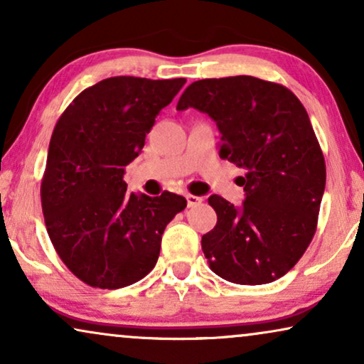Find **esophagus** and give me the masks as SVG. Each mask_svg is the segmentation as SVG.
I'll return each mask as SVG.
<instances>
[{
	"mask_svg": "<svg viewBox=\"0 0 364 364\" xmlns=\"http://www.w3.org/2000/svg\"><path fill=\"white\" fill-rule=\"evenodd\" d=\"M198 203H202V197L192 196V193H187V205L188 207H196Z\"/></svg>",
	"mask_w": 364,
	"mask_h": 364,
	"instance_id": "obj_1",
	"label": "esophagus"
}]
</instances>
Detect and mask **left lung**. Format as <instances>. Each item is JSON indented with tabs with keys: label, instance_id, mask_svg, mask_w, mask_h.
Masks as SVG:
<instances>
[{
	"label": "left lung",
	"instance_id": "obj_1",
	"mask_svg": "<svg viewBox=\"0 0 364 364\" xmlns=\"http://www.w3.org/2000/svg\"><path fill=\"white\" fill-rule=\"evenodd\" d=\"M205 112L220 131V157L247 171L242 207L208 203L217 225L202 237L208 267L223 280L263 285L290 272L310 245L326 166L306 109L290 89L253 76L196 81L178 111Z\"/></svg>",
	"mask_w": 364,
	"mask_h": 364
}]
</instances>
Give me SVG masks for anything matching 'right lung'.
<instances>
[{
    "label": "right lung",
    "mask_w": 364,
    "mask_h": 364,
    "mask_svg": "<svg viewBox=\"0 0 364 364\" xmlns=\"http://www.w3.org/2000/svg\"><path fill=\"white\" fill-rule=\"evenodd\" d=\"M186 79L117 76L84 89L54 126L41 205L64 265L89 287L116 290L156 267L167 223L187 207L176 193H126V166Z\"/></svg>",
    "instance_id": "add662e5"
}]
</instances>
